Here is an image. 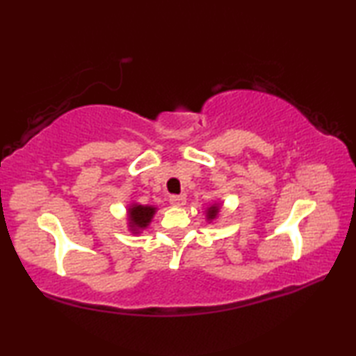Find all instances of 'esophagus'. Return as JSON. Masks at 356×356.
Listing matches in <instances>:
<instances>
[{
    "instance_id": "obj_1",
    "label": "esophagus",
    "mask_w": 356,
    "mask_h": 356,
    "mask_svg": "<svg viewBox=\"0 0 356 356\" xmlns=\"http://www.w3.org/2000/svg\"><path fill=\"white\" fill-rule=\"evenodd\" d=\"M170 202L172 204L174 207H182V206H185L186 200H185V196H182V195H172L170 197Z\"/></svg>"
}]
</instances>
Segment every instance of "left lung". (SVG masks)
Masks as SVG:
<instances>
[{
	"label": "left lung",
	"mask_w": 356,
	"mask_h": 356,
	"mask_svg": "<svg viewBox=\"0 0 356 356\" xmlns=\"http://www.w3.org/2000/svg\"><path fill=\"white\" fill-rule=\"evenodd\" d=\"M218 212H220V206L218 204H213V206H210L207 209V220L209 221H213L216 216H218Z\"/></svg>",
	"instance_id": "left-lung-1"
}]
</instances>
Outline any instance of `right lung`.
I'll return each instance as SVG.
<instances>
[{
    "instance_id": "obj_1",
    "label": "right lung",
    "mask_w": 356,
    "mask_h": 356,
    "mask_svg": "<svg viewBox=\"0 0 356 356\" xmlns=\"http://www.w3.org/2000/svg\"><path fill=\"white\" fill-rule=\"evenodd\" d=\"M156 212V207L152 206H141V204H131L129 207V226L131 231L138 234L143 229L149 226L152 221L154 215Z\"/></svg>"
}]
</instances>
